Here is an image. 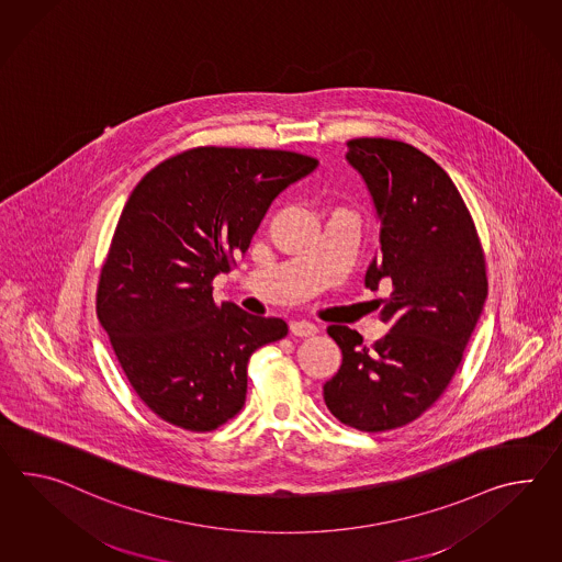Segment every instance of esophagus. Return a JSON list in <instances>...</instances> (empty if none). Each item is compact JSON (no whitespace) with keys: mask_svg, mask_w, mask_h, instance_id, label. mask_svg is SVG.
Here are the masks:
<instances>
[{"mask_svg":"<svg viewBox=\"0 0 562 562\" xmlns=\"http://www.w3.org/2000/svg\"><path fill=\"white\" fill-rule=\"evenodd\" d=\"M290 330H292V335H296V337H313L318 333V327L313 325V323H306V321H294L292 325H290Z\"/></svg>","mask_w":562,"mask_h":562,"instance_id":"1","label":"esophagus"}]
</instances>
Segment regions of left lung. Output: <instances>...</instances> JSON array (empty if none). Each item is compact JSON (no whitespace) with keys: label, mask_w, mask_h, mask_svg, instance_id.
<instances>
[{"label":"left lung","mask_w":562,"mask_h":562,"mask_svg":"<svg viewBox=\"0 0 562 562\" xmlns=\"http://www.w3.org/2000/svg\"><path fill=\"white\" fill-rule=\"evenodd\" d=\"M347 148L380 223L366 286L392 282L380 311L390 333L363 347L357 330L329 327L342 361L323 396L342 425L382 432L416 420L445 392L483 313L487 278L465 203L430 156L385 137Z\"/></svg>","instance_id":"8db88e82"}]
</instances>
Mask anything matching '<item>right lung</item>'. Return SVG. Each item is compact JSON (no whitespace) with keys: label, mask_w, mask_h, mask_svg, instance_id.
Returning <instances> with one entry per match:
<instances>
[{"label":"right lung","mask_w":562,"mask_h":562,"mask_svg":"<svg viewBox=\"0 0 562 562\" xmlns=\"http://www.w3.org/2000/svg\"><path fill=\"white\" fill-rule=\"evenodd\" d=\"M316 166L296 151L206 146L151 168L130 194L97 316L137 396L166 423L206 432L244 408L247 361L286 323L215 304L211 284L246 254L276 196Z\"/></svg>","instance_id":"obj_1"}]
</instances>
